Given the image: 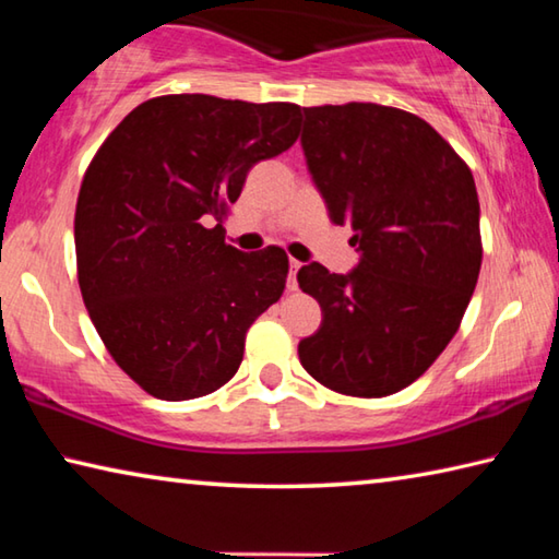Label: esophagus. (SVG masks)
<instances>
[{
  "label": "esophagus",
  "mask_w": 559,
  "mask_h": 559,
  "mask_svg": "<svg viewBox=\"0 0 559 559\" xmlns=\"http://www.w3.org/2000/svg\"><path fill=\"white\" fill-rule=\"evenodd\" d=\"M302 266L300 261H296V259H290V271H288V288L290 290H296L298 288V281H296V273H298V269Z\"/></svg>",
  "instance_id": "obj_1"
}]
</instances>
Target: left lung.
I'll return each mask as SVG.
<instances>
[{"label": "left lung", "instance_id": "8db88e82", "mask_svg": "<svg viewBox=\"0 0 559 559\" xmlns=\"http://www.w3.org/2000/svg\"><path fill=\"white\" fill-rule=\"evenodd\" d=\"M302 155L330 222L355 231L359 261L298 271L323 310L298 345L328 390L386 396L451 343L476 288L480 206L468 165L427 120L377 103L302 108Z\"/></svg>", "mask_w": 559, "mask_h": 559}]
</instances>
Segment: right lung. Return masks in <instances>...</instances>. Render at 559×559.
<instances>
[{
    "mask_svg": "<svg viewBox=\"0 0 559 559\" xmlns=\"http://www.w3.org/2000/svg\"><path fill=\"white\" fill-rule=\"evenodd\" d=\"M298 122L293 103L159 96L88 165L73 226L83 302L120 370L157 400L229 382L246 330L286 288V251L243 253L219 222L249 169L296 143Z\"/></svg>",
    "mask_w": 559,
    "mask_h": 559,
    "instance_id": "1",
    "label": "right lung"
}]
</instances>
